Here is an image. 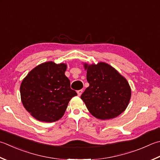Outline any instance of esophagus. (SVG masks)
I'll return each instance as SVG.
<instances>
[{
	"instance_id": "1",
	"label": "esophagus",
	"mask_w": 160,
	"mask_h": 160,
	"mask_svg": "<svg viewBox=\"0 0 160 160\" xmlns=\"http://www.w3.org/2000/svg\"><path fill=\"white\" fill-rule=\"evenodd\" d=\"M82 89H80V90H78V91H77V93H78V95L79 96H81V94H82Z\"/></svg>"
}]
</instances>
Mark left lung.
<instances>
[{"mask_svg": "<svg viewBox=\"0 0 160 160\" xmlns=\"http://www.w3.org/2000/svg\"><path fill=\"white\" fill-rule=\"evenodd\" d=\"M89 86L81 95L93 117L101 120L118 117L128 107L131 89L125 78L109 64H84Z\"/></svg>", "mask_w": 160, "mask_h": 160, "instance_id": "left-lung-1", "label": "left lung"}]
</instances>
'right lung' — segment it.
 <instances>
[{
	"label": "right lung",
	"mask_w": 160,
	"mask_h": 160,
	"mask_svg": "<svg viewBox=\"0 0 160 160\" xmlns=\"http://www.w3.org/2000/svg\"><path fill=\"white\" fill-rule=\"evenodd\" d=\"M66 69L65 64L45 62L33 68L22 81L21 101L36 119L50 123L59 120L70 100L77 96L76 91L71 89Z\"/></svg>",
	"instance_id": "add662e5"
}]
</instances>
